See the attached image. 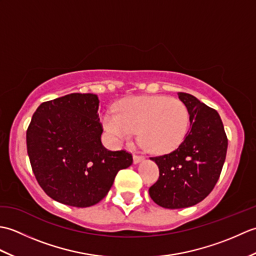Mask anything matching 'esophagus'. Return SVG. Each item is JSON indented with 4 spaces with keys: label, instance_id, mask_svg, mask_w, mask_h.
<instances>
[{
    "label": "esophagus",
    "instance_id": "obj_1",
    "mask_svg": "<svg viewBox=\"0 0 256 256\" xmlns=\"http://www.w3.org/2000/svg\"><path fill=\"white\" fill-rule=\"evenodd\" d=\"M133 160H134V164H138V162L144 160V157L143 156H140V155H134L133 156Z\"/></svg>",
    "mask_w": 256,
    "mask_h": 256
}]
</instances>
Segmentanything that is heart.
<instances>
[{
	"instance_id": "b5f03b06",
	"label": "heart",
	"mask_w": 256,
	"mask_h": 256,
	"mask_svg": "<svg viewBox=\"0 0 256 256\" xmlns=\"http://www.w3.org/2000/svg\"><path fill=\"white\" fill-rule=\"evenodd\" d=\"M189 123L186 104L164 96L128 98L118 103L116 113L102 118L103 128L118 142H128L140 132L144 148L154 154L175 150L186 138Z\"/></svg>"
}]
</instances>
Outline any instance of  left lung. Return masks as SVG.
I'll list each match as a JSON object with an SVG mask.
<instances>
[{
    "mask_svg": "<svg viewBox=\"0 0 256 256\" xmlns=\"http://www.w3.org/2000/svg\"><path fill=\"white\" fill-rule=\"evenodd\" d=\"M190 116L184 142L170 154L150 157L160 178L150 188L155 204L167 209L197 204L214 188L224 167L228 138L219 113L197 98L178 92Z\"/></svg>",
    "mask_w": 256,
    "mask_h": 256,
    "instance_id": "left-lung-1",
    "label": "left lung"
}]
</instances>
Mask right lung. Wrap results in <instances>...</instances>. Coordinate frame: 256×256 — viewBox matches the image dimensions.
Masks as SVG:
<instances>
[{"mask_svg":"<svg viewBox=\"0 0 256 256\" xmlns=\"http://www.w3.org/2000/svg\"><path fill=\"white\" fill-rule=\"evenodd\" d=\"M99 99L70 94L42 103L26 132L27 154L42 190L58 202L86 208L106 197L132 154L101 142Z\"/></svg>","mask_w":256,"mask_h":256,"instance_id":"right-lung-1","label":"right lung"}]
</instances>
